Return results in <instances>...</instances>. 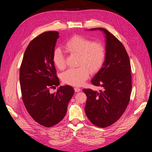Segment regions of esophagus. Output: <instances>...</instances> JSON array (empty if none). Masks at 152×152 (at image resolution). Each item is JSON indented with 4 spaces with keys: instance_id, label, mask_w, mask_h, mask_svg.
<instances>
[{
    "instance_id": "esophagus-1",
    "label": "esophagus",
    "mask_w": 152,
    "mask_h": 152,
    "mask_svg": "<svg viewBox=\"0 0 152 152\" xmlns=\"http://www.w3.org/2000/svg\"><path fill=\"white\" fill-rule=\"evenodd\" d=\"M81 90V89L80 88H79V87H75V92H79Z\"/></svg>"
}]
</instances>
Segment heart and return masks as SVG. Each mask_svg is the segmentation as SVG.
<instances>
[{"instance_id": "1", "label": "heart", "mask_w": 152, "mask_h": 152, "mask_svg": "<svg viewBox=\"0 0 152 152\" xmlns=\"http://www.w3.org/2000/svg\"><path fill=\"white\" fill-rule=\"evenodd\" d=\"M64 47L71 54L78 55L77 68L69 69L61 75L62 81L72 86H81L88 79L90 72L94 73L100 69L106 58L105 48L102 43L92 42L81 35H74L64 44ZM52 60L60 70L66 68V61L61 50L55 49Z\"/></svg>"}]
</instances>
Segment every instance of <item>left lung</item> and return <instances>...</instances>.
I'll return each mask as SVG.
<instances>
[{
    "label": "left lung",
    "instance_id": "obj_1",
    "mask_svg": "<svg viewBox=\"0 0 152 152\" xmlns=\"http://www.w3.org/2000/svg\"><path fill=\"white\" fill-rule=\"evenodd\" d=\"M99 29L106 34V58L104 63L91 81L100 86V92L84 89L87 95L86 114L97 127H104L116 122L125 111L132 89L129 57L123 44L107 29Z\"/></svg>",
    "mask_w": 152,
    "mask_h": 152
}]
</instances>
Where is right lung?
I'll return each mask as SVG.
<instances>
[{"instance_id": "right-lung-1", "label": "right lung", "mask_w": 152, "mask_h": 152, "mask_svg": "<svg viewBox=\"0 0 152 152\" xmlns=\"http://www.w3.org/2000/svg\"><path fill=\"white\" fill-rule=\"evenodd\" d=\"M57 31H47L34 38L28 45L20 70L22 100L26 110L35 121L50 127L65 117L68 104L75 93L70 86L51 89L60 85L52 60L58 38Z\"/></svg>"}]
</instances>
